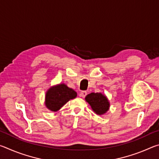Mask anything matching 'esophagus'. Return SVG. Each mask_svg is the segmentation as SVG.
I'll return each instance as SVG.
<instances>
[{
    "label": "esophagus",
    "mask_w": 159,
    "mask_h": 159,
    "mask_svg": "<svg viewBox=\"0 0 159 159\" xmlns=\"http://www.w3.org/2000/svg\"><path fill=\"white\" fill-rule=\"evenodd\" d=\"M86 95H87V92H86V91H81L80 93V96L81 97V98H85Z\"/></svg>",
    "instance_id": "esophagus-1"
}]
</instances>
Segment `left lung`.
<instances>
[{"mask_svg": "<svg viewBox=\"0 0 159 159\" xmlns=\"http://www.w3.org/2000/svg\"><path fill=\"white\" fill-rule=\"evenodd\" d=\"M85 100L97 114H103L108 111L109 107L108 99L102 93H91L85 97Z\"/></svg>", "mask_w": 159, "mask_h": 159, "instance_id": "obj_1", "label": "left lung"}]
</instances>
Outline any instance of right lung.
Here are the masks:
<instances>
[{
  "label": "right lung",
  "instance_id": "obj_1",
  "mask_svg": "<svg viewBox=\"0 0 159 159\" xmlns=\"http://www.w3.org/2000/svg\"><path fill=\"white\" fill-rule=\"evenodd\" d=\"M77 96V93L65 84H60L50 88L45 96V105L52 111H57L70 99Z\"/></svg>",
  "mask_w": 159,
  "mask_h": 159
}]
</instances>
